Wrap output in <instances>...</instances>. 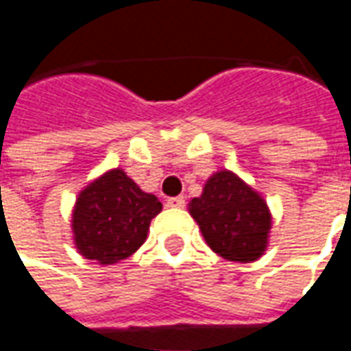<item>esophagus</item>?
I'll list each match as a JSON object with an SVG mask.
<instances>
[{"label":"esophagus","instance_id":"34e87169","mask_svg":"<svg viewBox=\"0 0 351 351\" xmlns=\"http://www.w3.org/2000/svg\"><path fill=\"white\" fill-rule=\"evenodd\" d=\"M184 205H186V199H184V197L167 199V206H171V208H182Z\"/></svg>","mask_w":351,"mask_h":351}]
</instances>
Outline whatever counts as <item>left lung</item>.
Segmentation results:
<instances>
[{
	"label": "left lung",
	"mask_w": 351,
	"mask_h": 351,
	"mask_svg": "<svg viewBox=\"0 0 351 351\" xmlns=\"http://www.w3.org/2000/svg\"><path fill=\"white\" fill-rule=\"evenodd\" d=\"M190 214L206 244L229 261H256L263 256L271 213L259 193L235 173L220 171L205 184L201 197L191 199Z\"/></svg>",
	"instance_id": "obj_1"
}]
</instances>
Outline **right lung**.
I'll use <instances>...</instances> for the list:
<instances>
[{"mask_svg": "<svg viewBox=\"0 0 351 351\" xmlns=\"http://www.w3.org/2000/svg\"><path fill=\"white\" fill-rule=\"evenodd\" d=\"M161 210L122 169H112L80 191L73 210L77 250L97 263H118L146 241L150 221Z\"/></svg>", "mask_w": 351, "mask_h": 351, "instance_id": "right-lung-1", "label": "right lung"}]
</instances>
